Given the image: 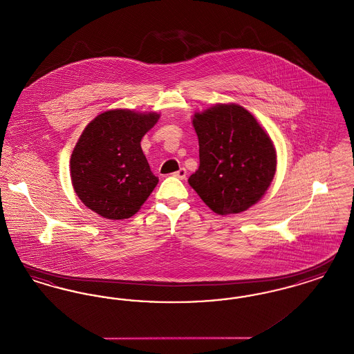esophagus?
Listing matches in <instances>:
<instances>
[{"label": "esophagus", "mask_w": 354, "mask_h": 354, "mask_svg": "<svg viewBox=\"0 0 354 354\" xmlns=\"http://www.w3.org/2000/svg\"><path fill=\"white\" fill-rule=\"evenodd\" d=\"M172 175H174L175 178H179V179H185V176H187V171H185V169H180L179 171L174 172Z\"/></svg>", "instance_id": "1"}]
</instances>
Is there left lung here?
<instances>
[{
	"label": "left lung",
	"instance_id": "8db88e82",
	"mask_svg": "<svg viewBox=\"0 0 354 354\" xmlns=\"http://www.w3.org/2000/svg\"><path fill=\"white\" fill-rule=\"evenodd\" d=\"M201 165L188 179L219 215L239 214L259 202L276 172V150L252 114L235 103L195 113Z\"/></svg>",
	"mask_w": 354,
	"mask_h": 354
}]
</instances>
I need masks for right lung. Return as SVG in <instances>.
<instances>
[{"label":"right lung","mask_w":354,"mask_h":354,"mask_svg":"<svg viewBox=\"0 0 354 354\" xmlns=\"http://www.w3.org/2000/svg\"><path fill=\"white\" fill-rule=\"evenodd\" d=\"M159 117L115 109L86 126L70 158L71 183L86 207L111 220L129 219L140 209L159 182L140 140Z\"/></svg>","instance_id":"obj_1"}]
</instances>
